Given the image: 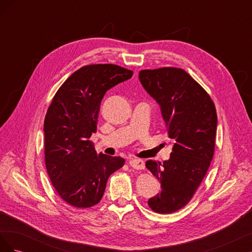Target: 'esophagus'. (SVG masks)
<instances>
[{
  "mask_svg": "<svg viewBox=\"0 0 252 252\" xmlns=\"http://www.w3.org/2000/svg\"><path fill=\"white\" fill-rule=\"evenodd\" d=\"M128 163L135 170H142L145 168L144 161H142V159H139V158H132Z\"/></svg>",
  "mask_w": 252,
  "mask_h": 252,
  "instance_id": "1",
  "label": "esophagus"
}]
</instances>
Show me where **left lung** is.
Segmentation results:
<instances>
[{
  "label": "left lung",
  "mask_w": 252,
  "mask_h": 252,
  "mask_svg": "<svg viewBox=\"0 0 252 252\" xmlns=\"http://www.w3.org/2000/svg\"><path fill=\"white\" fill-rule=\"evenodd\" d=\"M143 87L161 106L173 142L168 161L146 162L161 183V192L148 200L157 213H172L192 199L215 154L218 116L212 98L184 69L163 67L139 73Z\"/></svg>",
  "instance_id": "1"
}]
</instances>
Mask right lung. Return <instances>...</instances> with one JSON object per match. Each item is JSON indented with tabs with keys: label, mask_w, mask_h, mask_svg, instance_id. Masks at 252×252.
<instances>
[{
	"label": "right lung",
	"mask_w": 252,
	"mask_h": 252,
	"mask_svg": "<svg viewBox=\"0 0 252 252\" xmlns=\"http://www.w3.org/2000/svg\"><path fill=\"white\" fill-rule=\"evenodd\" d=\"M133 71L114 64H91L74 71L52 98L44 121L45 164L56 191L75 208L101 201L110 174L125 159L96 154L90 136L96 132L106 91Z\"/></svg>",
	"instance_id": "obj_1"
}]
</instances>
